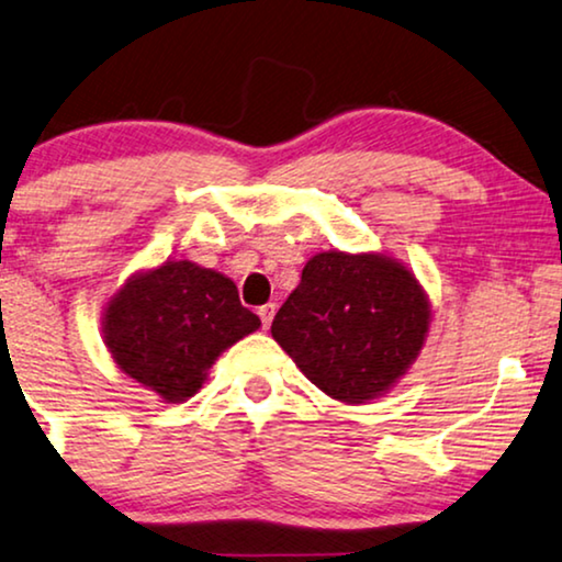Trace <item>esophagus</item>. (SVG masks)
<instances>
[{
  "label": "esophagus",
  "mask_w": 562,
  "mask_h": 562,
  "mask_svg": "<svg viewBox=\"0 0 562 562\" xmlns=\"http://www.w3.org/2000/svg\"><path fill=\"white\" fill-rule=\"evenodd\" d=\"M257 313H259V318H261V326L269 328V324H272V318H274V305H272V303L261 305V308H259Z\"/></svg>",
  "instance_id": "obj_1"
}]
</instances>
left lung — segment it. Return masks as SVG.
I'll return each mask as SVG.
<instances>
[{
  "mask_svg": "<svg viewBox=\"0 0 562 562\" xmlns=\"http://www.w3.org/2000/svg\"><path fill=\"white\" fill-rule=\"evenodd\" d=\"M429 321V297L401 261L321 251L277 311L272 336L326 395L368 403L416 362Z\"/></svg>",
  "mask_w": 562,
  "mask_h": 562,
  "instance_id": "left-lung-1",
  "label": "left lung"
}]
</instances>
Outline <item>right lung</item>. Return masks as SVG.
Masks as SVG:
<instances>
[{
  "label": "right lung",
  "mask_w": 562,
  "mask_h": 562,
  "mask_svg": "<svg viewBox=\"0 0 562 562\" xmlns=\"http://www.w3.org/2000/svg\"><path fill=\"white\" fill-rule=\"evenodd\" d=\"M259 326L234 280L187 259L133 274L102 318L117 368L167 403L198 393L215 359Z\"/></svg>",
  "instance_id": "right-lung-1"
}]
</instances>
